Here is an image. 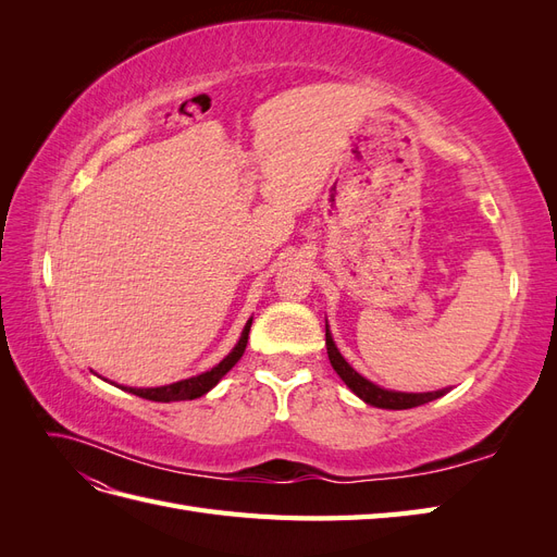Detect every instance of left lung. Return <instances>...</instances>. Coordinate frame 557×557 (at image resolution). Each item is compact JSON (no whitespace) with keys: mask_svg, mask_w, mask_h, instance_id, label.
Instances as JSON below:
<instances>
[{"mask_svg":"<svg viewBox=\"0 0 557 557\" xmlns=\"http://www.w3.org/2000/svg\"><path fill=\"white\" fill-rule=\"evenodd\" d=\"M325 346H327V356H330V362L334 367V372L342 376V381L350 387L352 393H356L360 399H364L367 404H372V407H379V409H413V407H420V404H428V401H432V399L448 393L446 387H444V391H434V393H393V391H383V387H379L372 381H367L364 376H360L356 369H352L342 358V352L336 350V346L332 342V334H330L327 325H325Z\"/></svg>","mask_w":557,"mask_h":557,"instance_id":"left-lung-1","label":"left lung"}]
</instances>
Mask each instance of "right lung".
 Segmentation results:
<instances>
[{"label":"right lung","instance_id":"add662e5","mask_svg":"<svg viewBox=\"0 0 557 557\" xmlns=\"http://www.w3.org/2000/svg\"><path fill=\"white\" fill-rule=\"evenodd\" d=\"M248 332H250V320L242 332L239 344L232 348L230 356L223 362H218L213 369H209V372H205V374L185 379V381H178V383H172V385H162V387H123V391L137 395V397H144V399H150V401H181V399H195V397L207 395L211 387L218 381H221L234 364L242 360L246 344H248Z\"/></svg>","mask_w":557,"mask_h":557}]
</instances>
